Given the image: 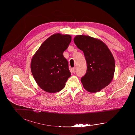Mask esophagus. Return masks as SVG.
<instances>
[{
    "mask_svg": "<svg viewBox=\"0 0 135 135\" xmlns=\"http://www.w3.org/2000/svg\"><path fill=\"white\" fill-rule=\"evenodd\" d=\"M72 70H73V73H75V70H76V68H75V67H74V68L72 69Z\"/></svg>",
    "mask_w": 135,
    "mask_h": 135,
    "instance_id": "1",
    "label": "esophagus"
}]
</instances>
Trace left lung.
<instances>
[{"label": "left lung", "instance_id": "1", "mask_svg": "<svg viewBox=\"0 0 135 135\" xmlns=\"http://www.w3.org/2000/svg\"><path fill=\"white\" fill-rule=\"evenodd\" d=\"M74 42L84 54L86 73L81 80L84 88L90 92H97L112 81L115 71L113 54L102 41L85 35H77Z\"/></svg>", "mask_w": 135, "mask_h": 135}]
</instances>
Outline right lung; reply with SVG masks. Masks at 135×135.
I'll return each instance as SVG.
<instances>
[{"instance_id": "add662e5", "label": "right lung", "mask_w": 135, "mask_h": 135, "mask_svg": "<svg viewBox=\"0 0 135 135\" xmlns=\"http://www.w3.org/2000/svg\"><path fill=\"white\" fill-rule=\"evenodd\" d=\"M71 41L69 35L54 34L43 42L33 55L31 73L38 85L44 91L55 93L65 88L71 73L63 53Z\"/></svg>"}]
</instances>
